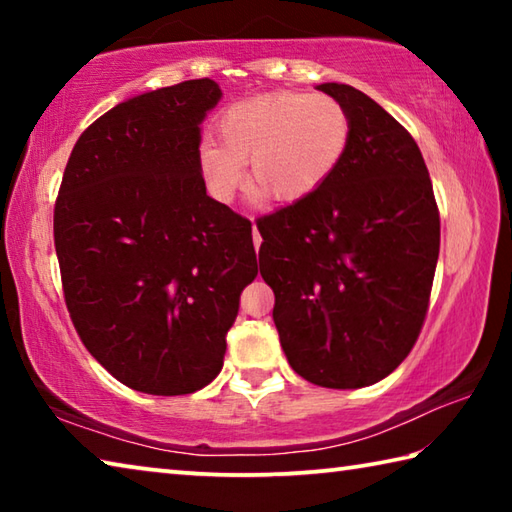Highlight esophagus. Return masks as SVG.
Masks as SVG:
<instances>
[{"instance_id": "esophagus-1", "label": "esophagus", "mask_w": 512, "mask_h": 512, "mask_svg": "<svg viewBox=\"0 0 512 512\" xmlns=\"http://www.w3.org/2000/svg\"><path fill=\"white\" fill-rule=\"evenodd\" d=\"M253 239H255V246L259 248V244H262V237H259V232H257V228H253Z\"/></svg>"}]
</instances>
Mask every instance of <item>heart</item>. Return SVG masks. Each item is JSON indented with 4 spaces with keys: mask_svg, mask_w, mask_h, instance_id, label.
Returning <instances> with one entry per match:
<instances>
[{
    "mask_svg": "<svg viewBox=\"0 0 512 512\" xmlns=\"http://www.w3.org/2000/svg\"><path fill=\"white\" fill-rule=\"evenodd\" d=\"M219 142L205 140L198 164L210 194L230 201L248 164V183L275 203L318 192L348 151L352 124L325 94L268 92L232 103L216 121Z\"/></svg>",
    "mask_w": 512,
    "mask_h": 512,
    "instance_id": "obj_1",
    "label": "heart"
}]
</instances>
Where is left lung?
<instances>
[{
	"instance_id": "8db88e82",
	"label": "left lung",
	"mask_w": 512,
	"mask_h": 512,
	"mask_svg": "<svg viewBox=\"0 0 512 512\" xmlns=\"http://www.w3.org/2000/svg\"><path fill=\"white\" fill-rule=\"evenodd\" d=\"M350 115L339 169L302 201L257 221L259 273L300 377L363 388L409 357L429 309L440 214L418 144L368 94L320 83Z\"/></svg>"
}]
</instances>
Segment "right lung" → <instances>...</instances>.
<instances>
[{
	"instance_id": "right-lung-1",
	"label": "right lung",
	"mask_w": 512,
	"mask_h": 512,
	"mask_svg": "<svg viewBox=\"0 0 512 512\" xmlns=\"http://www.w3.org/2000/svg\"><path fill=\"white\" fill-rule=\"evenodd\" d=\"M212 79L119 103L74 144L54 207L69 318L121 384L201 391L219 375L239 296L257 277L253 225L205 192Z\"/></svg>"
}]
</instances>
